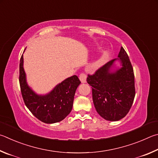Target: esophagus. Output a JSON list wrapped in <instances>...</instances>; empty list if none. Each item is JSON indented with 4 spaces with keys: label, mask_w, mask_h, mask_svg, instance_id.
Returning a JSON list of instances; mask_svg holds the SVG:
<instances>
[{
    "label": "esophagus",
    "mask_w": 158,
    "mask_h": 158,
    "mask_svg": "<svg viewBox=\"0 0 158 158\" xmlns=\"http://www.w3.org/2000/svg\"><path fill=\"white\" fill-rule=\"evenodd\" d=\"M79 78H80V80H81V81L82 82V83L86 82V80H87L86 74H85V73H81L79 76Z\"/></svg>",
    "instance_id": "obj_1"
}]
</instances>
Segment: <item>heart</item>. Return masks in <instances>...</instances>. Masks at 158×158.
Returning a JSON list of instances; mask_svg holds the SVG:
<instances>
[{"label":"heart","instance_id":"1","mask_svg":"<svg viewBox=\"0 0 158 158\" xmlns=\"http://www.w3.org/2000/svg\"><path fill=\"white\" fill-rule=\"evenodd\" d=\"M107 57V52L106 51H105L102 52L100 56H99L98 58H96L95 60H94L93 62L90 64L89 68L91 69H92V70H96V69L101 67V66L104 64Z\"/></svg>","mask_w":158,"mask_h":158}]
</instances>
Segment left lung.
<instances>
[{
	"label": "left lung",
	"mask_w": 158,
	"mask_h": 158,
	"mask_svg": "<svg viewBox=\"0 0 158 158\" xmlns=\"http://www.w3.org/2000/svg\"><path fill=\"white\" fill-rule=\"evenodd\" d=\"M118 57L98 69L94 74H88L87 77V83L92 86L96 111L101 117L111 121L126 117L135 96L133 68L123 47ZM116 59L121 60L123 67L111 72L110 69Z\"/></svg>",
	"instance_id": "left-lung-1"
}]
</instances>
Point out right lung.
I'll return each instance as SVG.
<instances>
[{
  "label": "right lung",
  "instance_id": "1",
  "mask_svg": "<svg viewBox=\"0 0 158 158\" xmlns=\"http://www.w3.org/2000/svg\"><path fill=\"white\" fill-rule=\"evenodd\" d=\"M81 83L78 77L73 76L57 85L52 92L45 96H39L28 87L23 69V57L19 64V84L23 101L32 114L46 123L62 121L73 107L74 95Z\"/></svg>",
  "mask_w": 158,
  "mask_h": 158
}]
</instances>
